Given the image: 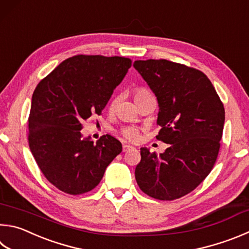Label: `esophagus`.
Segmentation results:
<instances>
[{
  "instance_id": "esophagus-1",
  "label": "esophagus",
  "mask_w": 249,
  "mask_h": 249,
  "mask_svg": "<svg viewBox=\"0 0 249 249\" xmlns=\"http://www.w3.org/2000/svg\"><path fill=\"white\" fill-rule=\"evenodd\" d=\"M132 149H134L133 146H129V144H123V152H127L129 150H132Z\"/></svg>"
}]
</instances>
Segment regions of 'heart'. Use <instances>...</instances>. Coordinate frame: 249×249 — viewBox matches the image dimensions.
Listing matches in <instances>:
<instances>
[{
  "label": "heart",
  "instance_id": "1",
  "mask_svg": "<svg viewBox=\"0 0 249 249\" xmlns=\"http://www.w3.org/2000/svg\"><path fill=\"white\" fill-rule=\"evenodd\" d=\"M148 94H150V92H149L146 88L138 87L133 90V96L136 103L142 100V98L148 96ZM119 133L121 134L122 137L128 140V142H136L139 138L140 129L138 127H135V126H123V127L120 129Z\"/></svg>",
  "mask_w": 249,
  "mask_h": 249
}]
</instances>
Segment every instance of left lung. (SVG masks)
I'll use <instances>...</instances> for the list:
<instances>
[{
  "label": "left lung",
  "instance_id": "8db88e82",
  "mask_svg": "<svg viewBox=\"0 0 249 249\" xmlns=\"http://www.w3.org/2000/svg\"><path fill=\"white\" fill-rule=\"evenodd\" d=\"M159 103L156 138L170 147L157 156L140 148L135 169L139 188L155 199L174 200L203 182L218 159L225 112L201 71L168 60L134 63Z\"/></svg>",
  "mask_w": 249,
  "mask_h": 249
}]
</instances>
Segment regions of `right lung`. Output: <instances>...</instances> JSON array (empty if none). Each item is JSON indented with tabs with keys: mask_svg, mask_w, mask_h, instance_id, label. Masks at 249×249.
<instances>
[{
	"mask_svg": "<svg viewBox=\"0 0 249 249\" xmlns=\"http://www.w3.org/2000/svg\"><path fill=\"white\" fill-rule=\"evenodd\" d=\"M132 60L78 54L63 61L36 87L28 117V142L50 183L81 195L100 183L122 143L103 135L96 143L81 137L84 122L100 115Z\"/></svg>",
	"mask_w": 249,
	"mask_h": 249,
	"instance_id": "obj_1",
	"label": "right lung"
}]
</instances>
